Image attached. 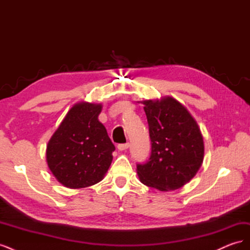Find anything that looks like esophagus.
Segmentation results:
<instances>
[{
	"label": "esophagus",
	"instance_id": "obj_1",
	"mask_svg": "<svg viewBox=\"0 0 250 250\" xmlns=\"http://www.w3.org/2000/svg\"><path fill=\"white\" fill-rule=\"evenodd\" d=\"M117 148H118L119 151H124V150L129 148V144H128V143L127 144H120V145L117 146Z\"/></svg>",
	"mask_w": 250,
	"mask_h": 250
}]
</instances>
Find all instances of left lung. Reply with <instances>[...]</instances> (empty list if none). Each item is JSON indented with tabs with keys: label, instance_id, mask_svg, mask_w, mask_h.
Instances as JSON below:
<instances>
[{
	"label": "left lung",
	"instance_id": "obj_1",
	"mask_svg": "<svg viewBox=\"0 0 250 250\" xmlns=\"http://www.w3.org/2000/svg\"><path fill=\"white\" fill-rule=\"evenodd\" d=\"M146 112L151 156L137 166L140 181L160 191H174L188 184L200 169L204 142L196 120L172 96L141 101Z\"/></svg>",
	"mask_w": 250,
	"mask_h": 250
}]
</instances>
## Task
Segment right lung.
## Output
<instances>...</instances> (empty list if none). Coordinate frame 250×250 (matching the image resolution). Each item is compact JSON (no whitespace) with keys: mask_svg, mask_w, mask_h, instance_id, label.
<instances>
[{"mask_svg":"<svg viewBox=\"0 0 250 250\" xmlns=\"http://www.w3.org/2000/svg\"><path fill=\"white\" fill-rule=\"evenodd\" d=\"M101 110V103H75L47 144L48 167L65 188L96 185L110 167L116 148L98 119Z\"/></svg>","mask_w":250,"mask_h":250,"instance_id":"obj_1","label":"right lung"}]
</instances>
